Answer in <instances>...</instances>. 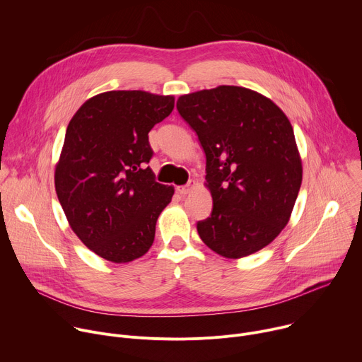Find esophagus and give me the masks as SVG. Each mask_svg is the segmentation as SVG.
<instances>
[{"instance_id": "obj_1", "label": "esophagus", "mask_w": 362, "mask_h": 362, "mask_svg": "<svg viewBox=\"0 0 362 362\" xmlns=\"http://www.w3.org/2000/svg\"><path fill=\"white\" fill-rule=\"evenodd\" d=\"M194 187V182L193 180H190L187 185H185V186H179L177 187V193H180L182 196H186L187 193H190L192 192V189Z\"/></svg>"}]
</instances>
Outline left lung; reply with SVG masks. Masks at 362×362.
Instances as JSON below:
<instances>
[{"label":"left lung","mask_w":362,"mask_h":362,"mask_svg":"<svg viewBox=\"0 0 362 362\" xmlns=\"http://www.w3.org/2000/svg\"><path fill=\"white\" fill-rule=\"evenodd\" d=\"M177 112L206 154L214 209L200 239L238 259L269 245L286 226L302 182L293 129L274 101L219 86L179 97Z\"/></svg>","instance_id":"1"}]
</instances>
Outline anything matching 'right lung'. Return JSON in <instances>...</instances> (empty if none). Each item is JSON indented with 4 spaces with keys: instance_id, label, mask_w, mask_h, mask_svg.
<instances>
[{
    "instance_id": "add662e5",
    "label": "right lung",
    "mask_w": 362,
    "mask_h": 362,
    "mask_svg": "<svg viewBox=\"0 0 362 362\" xmlns=\"http://www.w3.org/2000/svg\"><path fill=\"white\" fill-rule=\"evenodd\" d=\"M175 107L173 95L107 91L91 97L69 123L56 192L80 240L98 256L126 264L154 240L156 221L175 189L156 182L148 132Z\"/></svg>"
}]
</instances>
